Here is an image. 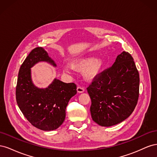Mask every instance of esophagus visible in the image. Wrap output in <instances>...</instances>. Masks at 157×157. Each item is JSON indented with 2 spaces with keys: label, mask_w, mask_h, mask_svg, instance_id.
I'll use <instances>...</instances> for the list:
<instances>
[{
  "label": "esophagus",
  "mask_w": 157,
  "mask_h": 157,
  "mask_svg": "<svg viewBox=\"0 0 157 157\" xmlns=\"http://www.w3.org/2000/svg\"><path fill=\"white\" fill-rule=\"evenodd\" d=\"M77 92L78 93H82L84 92V88L82 87V86H78L77 88Z\"/></svg>",
  "instance_id": "esophagus-1"
}]
</instances>
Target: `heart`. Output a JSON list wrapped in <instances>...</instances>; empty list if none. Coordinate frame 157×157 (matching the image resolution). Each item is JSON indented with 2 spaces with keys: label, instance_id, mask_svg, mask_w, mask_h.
I'll return each mask as SVG.
<instances>
[{
  "label": "heart",
  "instance_id": "b5f03b06",
  "mask_svg": "<svg viewBox=\"0 0 157 157\" xmlns=\"http://www.w3.org/2000/svg\"><path fill=\"white\" fill-rule=\"evenodd\" d=\"M103 65V61L100 58L94 57H85L73 61L72 65L66 64L63 67V71L67 73H72L73 69L83 71V75L86 79H92L99 73Z\"/></svg>",
  "mask_w": 157,
  "mask_h": 157
}]
</instances>
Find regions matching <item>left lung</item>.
<instances>
[{
	"label": "left lung",
	"instance_id": "left-lung-1",
	"mask_svg": "<svg viewBox=\"0 0 157 157\" xmlns=\"http://www.w3.org/2000/svg\"><path fill=\"white\" fill-rule=\"evenodd\" d=\"M139 89L140 75L134 59L122 52L111 67L94 77L87 88L93 121L109 127L126 119L137 105Z\"/></svg>",
	"mask_w": 157,
	"mask_h": 157
}]
</instances>
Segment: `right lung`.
Here are the masks:
<instances>
[{"instance_id":"obj_1","label":"right lung","mask_w":157,"mask_h":157,"mask_svg":"<svg viewBox=\"0 0 157 157\" xmlns=\"http://www.w3.org/2000/svg\"><path fill=\"white\" fill-rule=\"evenodd\" d=\"M40 61H46L56 67L43 48L33 49L19 71L16 101L23 115L33 126L42 130L51 131L63 124L66 107L70 99L77 94V86L75 83H65L54 78L46 88L35 86L31 79V68Z\"/></svg>"}]
</instances>
